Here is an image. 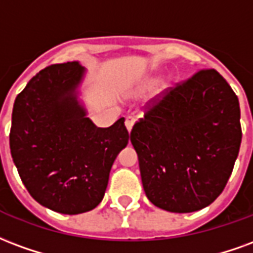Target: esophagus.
<instances>
[{
	"mask_svg": "<svg viewBox=\"0 0 253 253\" xmlns=\"http://www.w3.org/2000/svg\"><path fill=\"white\" fill-rule=\"evenodd\" d=\"M134 121H136V119H134L133 116H128V117L125 119V125H126V129H128L129 132L132 130V126H133Z\"/></svg>",
	"mask_w": 253,
	"mask_h": 253,
	"instance_id": "1",
	"label": "esophagus"
}]
</instances>
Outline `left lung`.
<instances>
[{
  "instance_id": "1",
  "label": "left lung",
  "mask_w": 253,
  "mask_h": 253,
  "mask_svg": "<svg viewBox=\"0 0 253 253\" xmlns=\"http://www.w3.org/2000/svg\"><path fill=\"white\" fill-rule=\"evenodd\" d=\"M130 141L148 200L190 213L222 193L241 144L239 98L214 68L197 70L145 108Z\"/></svg>"
}]
</instances>
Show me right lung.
Returning <instances> with one entry per match:
<instances>
[{"mask_svg":"<svg viewBox=\"0 0 253 253\" xmlns=\"http://www.w3.org/2000/svg\"><path fill=\"white\" fill-rule=\"evenodd\" d=\"M84 74L78 62L48 66L13 105L9 143L18 175L33 200L62 214L102 201L113 162L129 141L124 117L109 128L86 117L75 91Z\"/></svg>","mask_w":253,"mask_h":253,"instance_id":"1","label":"right lung"}]
</instances>
